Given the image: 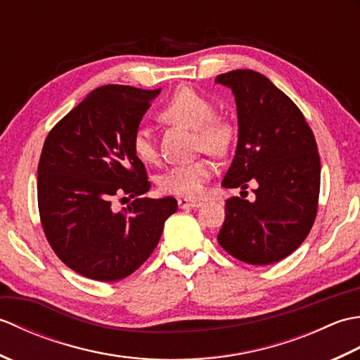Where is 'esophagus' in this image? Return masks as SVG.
<instances>
[{
    "mask_svg": "<svg viewBox=\"0 0 360 360\" xmlns=\"http://www.w3.org/2000/svg\"><path fill=\"white\" fill-rule=\"evenodd\" d=\"M178 204L181 209H198L201 207L202 202L198 201V200H188V198H179Z\"/></svg>",
    "mask_w": 360,
    "mask_h": 360,
    "instance_id": "obj_1",
    "label": "esophagus"
}]
</instances>
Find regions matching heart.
Instances as JSON below:
<instances>
[{"label": "heart", "instance_id": "heart-1", "mask_svg": "<svg viewBox=\"0 0 360 360\" xmlns=\"http://www.w3.org/2000/svg\"><path fill=\"white\" fill-rule=\"evenodd\" d=\"M159 117L168 125L193 129L196 148L213 156L226 155L232 148L236 136L232 122L227 117L215 116V106L209 98L188 86L174 91L159 111ZM131 147L134 156L142 162H153L158 156L155 141L147 127L136 128ZM212 174L213 165L209 160L201 159L192 164L172 167L160 176L159 186L165 193L195 198L202 193Z\"/></svg>", "mask_w": 360, "mask_h": 360}]
</instances>
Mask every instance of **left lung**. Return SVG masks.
Here are the masks:
<instances>
[{"label":"left lung","instance_id":"1","mask_svg":"<svg viewBox=\"0 0 360 360\" xmlns=\"http://www.w3.org/2000/svg\"><path fill=\"white\" fill-rule=\"evenodd\" d=\"M215 83L232 89L238 117L235 156L221 186L244 192L249 182L257 184L255 201H226L218 243L240 262L277 263L304 241L317 215L314 134L297 105L263 74L236 70Z\"/></svg>","mask_w":360,"mask_h":360}]
</instances>
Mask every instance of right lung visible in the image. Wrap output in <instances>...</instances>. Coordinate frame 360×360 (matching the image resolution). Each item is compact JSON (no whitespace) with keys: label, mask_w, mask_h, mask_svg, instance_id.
<instances>
[{"label":"right lung","mask_w":360,"mask_h":360,"mask_svg":"<svg viewBox=\"0 0 360 360\" xmlns=\"http://www.w3.org/2000/svg\"><path fill=\"white\" fill-rule=\"evenodd\" d=\"M159 89L106 85L94 89L51 129L38 162V209L46 238L83 277L117 281L158 246L174 198H137L151 184L131 141ZM136 200L122 212L114 195Z\"/></svg>","instance_id":"add662e5"}]
</instances>
